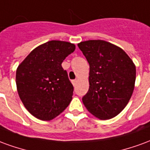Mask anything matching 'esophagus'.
Segmentation results:
<instances>
[{"label":"esophagus","instance_id":"1","mask_svg":"<svg viewBox=\"0 0 150 150\" xmlns=\"http://www.w3.org/2000/svg\"><path fill=\"white\" fill-rule=\"evenodd\" d=\"M76 81H76V80H73V81H72V84H73V85H74V86H76Z\"/></svg>","mask_w":150,"mask_h":150}]
</instances>
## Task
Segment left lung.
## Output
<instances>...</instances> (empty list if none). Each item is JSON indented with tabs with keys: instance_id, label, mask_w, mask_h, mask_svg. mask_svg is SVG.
<instances>
[{
	"instance_id": "obj_1",
	"label": "left lung",
	"mask_w": 150,
	"mask_h": 150,
	"mask_svg": "<svg viewBox=\"0 0 150 150\" xmlns=\"http://www.w3.org/2000/svg\"><path fill=\"white\" fill-rule=\"evenodd\" d=\"M77 45L89 64V88L83 104L98 118H112L133 94L136 67L124 50L110 42L90 40Z\"/></svg>"
}]
</instances>
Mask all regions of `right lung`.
Masks as SVG:
<instances>
[{"mask_svg":"<svg viewBox=\"0 0 150 150\" xmlns=\"http://www.w3.org/2000/svg\"><path fill=\"white\" fill-rule=\"evenodd\" d=\"M74 50L69 42L48 41L33 50L17 68L18 94L35 117L50 121L70 103L74 86L62 63Z\"/></svg>","mask_w":150,"mask_h":150,"instance_id":"add662e5","label":"right lung"}]
</instances>
